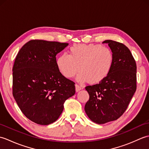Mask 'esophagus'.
I'll list each match as a JSON object with an SVG mask.
<instances>
[{
	"instance_id": "obj_1",
	"label": "esophagus",
	"mask_w": 149,
	"mask_h": 149,
	"mask_svg": "<svg viewBox=\"0 0 149 149\" xmlns=\"http://www.w3.org/2000/svg\"><path fill=\"white\" fill-rule=\"evenodd\" d=\"M82 89H83V86H79V85L78 84H75V91H76V92H78V91H79Z\"/></svg>"
}]
</instances>
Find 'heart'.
<instances>
[{"instance_id":"1","label":"heart","mask_w":149,"mask_h":149,"mask_svg":"<svg viewBox=\"0 0 149 149\" xmlns=\"http://www.w3.org/2000/svg\"><path fill=\"white\" fill-rule=\"evenodd\" d=\"M113 64V54L108 47L95 44L78 45L69 49V55L63 54L56 60L60 73L72 78L79 71L77 80L92 84L102 81L109 74Z\"/></svg>"}]
</instances>
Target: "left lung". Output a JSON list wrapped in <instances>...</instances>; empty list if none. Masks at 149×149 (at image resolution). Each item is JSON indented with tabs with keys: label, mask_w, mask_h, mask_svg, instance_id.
<instances>
[{
	"label": "left lung",
	"mask_w": 149,
	"mask_h": 149,
	"mask_svg": "<svg viewBox=\"0 0 149 149\" xmlns=\"http://www.w3.org/2000/svg\"><path fill=\"white\" fill-rule=\"evenodd\" d=\"M113 54L109 74L99 84L87 86L90 95L84 110L91 121L104 124L121 116L136 90V64L130 50L123 44L107 40Z\"/></svg>",
	"instance_id": "left-lung-1"
}]
</instances>
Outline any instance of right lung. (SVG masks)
<instances>
[{
  "instance_id": "1",
  "label": "right lung",
  "mask_w": 149,
  "mask_h": 149,
  "mask_svg": "<svg viewBox=\"0 0 149 149\" xmlns=\"http://www.w3.org/2000/svg\"><path fill=\"white\" fill-rule=\"evenodd\" d=\"M68 43L33 40L16 57L13 68V95L28 119L40 125L56 122L65 101L75 93V83L60 73L56 56Z\"/></svg>"
}]
</instances>
